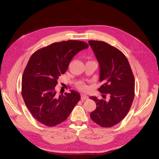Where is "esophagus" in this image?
I'll use <instances>...</instances> for the list:
<instances>
[{
  "mask_svg": "<svg viewBox=\"0 0 159 159\" xmlns=\"http://www.w3.org/2000/svg\"><path fill=\"white\" fill-rule=\"evenodd\" d=\"M81 99L86 100V99H88V96H87L86 95H84V94H81Z\"/></svg>",
  "mask_w": 159,
  "mask_h": 159,
  "instance_id": "obj_1",
  "label": "esophagus"
}]
</instances>
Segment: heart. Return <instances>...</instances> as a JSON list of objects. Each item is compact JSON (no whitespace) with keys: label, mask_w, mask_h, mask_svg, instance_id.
Returning a JSON list of instances; mask_svg holds the SVG:
<instances>
[{"label":"heart","mask_w":159,"mask_h":159,"mask_svg":"<svg viewBox=\"0 0 159 159\" xmlns=\"http://www.w3.org/2000/svg\"><path fill=\"white\" fill-rule=\"evenodd\" d=\"M77 87H78L80 89H81V91H86L88 89V85H86L85 83L81 82V81H80V82H79L78 84V85H77Z\"/></svg>","instance_id":"b5f03b06"}]
</instances>
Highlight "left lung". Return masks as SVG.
Returning a JSON list of instances; mask_svg holds the SVG:
<instances>
[{
  "instance_id": "1",
  "label": "left lung",
  "mask_w": 159,
  "mask_h": 159,
  "mask_svg": "<svg viewBox=\"0 0 159 159\" xmlns=\"http://www.w3.org/2000/svg\"><path fill=\"white\" fill-rule=\"evenodd\" d=\"M89 44L100 66L99 81L103 85L98 90L110 95L107 102L89 98L97 105L90 117L101 127H111L122 121L131 107L134 78L127 57L119 50L103 41L89 40Z\"/></svg>"
}]
</instances>
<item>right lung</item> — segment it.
Returning <instances> with one entry per match:
<instances>
[{
  "label": "right lung",
  "mask_w": 159,
  "mask_h": 159,
  "mask_svg": "<svg viewBox=\"0 0 159 159\" xmlns=\"http://www.w3.org/2000/svg\"><path fill=\"white\" fill-rule=\"evenodd\" d=\"M89 45L68 40L38 50L31 56L22 78V96L32 116L48 127L64 121L80 100L74 90L57 95V79L68 68L73 57Z\"/></svg>",
  "instance_id": "obj_1"
}]
</instances>
